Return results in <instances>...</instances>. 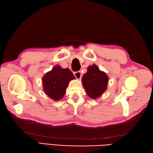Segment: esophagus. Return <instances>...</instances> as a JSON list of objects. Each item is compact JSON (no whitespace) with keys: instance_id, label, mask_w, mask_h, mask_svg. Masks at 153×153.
<instances>
[{"instance_id":"esophagus-1","label":"esophagus","mask_w":153,"mask_h":153,"mask_svg":"<svg viewBox=\"0 0 153 153\" xmlns=\"http://www.w3.org/2000/svg\"><path fill=\"white\" fill-rule=\"evenodd\" d=\"M74 75H75V76L76 77V79L78 80H80L81 77H82V73L80 71H76L74 73Z\"/></svg>"}]
</instances>
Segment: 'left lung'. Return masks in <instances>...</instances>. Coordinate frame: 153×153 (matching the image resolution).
Returning a JSON list of instances; mask_svg holds the SVG:
<instances>
[{"mask_svg":"<svg viewBox=\"0 0 153 153\" xmlns=\"http://www.w3.org/2000/svg\"><path fill=\"white\" fill-rule=\"evenodd\" d=\"M82 80L87 94L92 99H96L106 90L108 77L104 71L93 64L87 68V71Z\"/></svg>","mask_w":153,"mask_h":153,"instance_id":"8db88e82","label":"left lung"}]
</instances>
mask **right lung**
I'll list each match as a JSON object with an SVG mask.
<instances>
[{"instance_id":"right-lung-1","label":"right lung","mask_w":153,"mask_h":153,"mask_svg":"<svg viewBox=\"0 0 153 153\" xmlns=\"http://www.w3.org/2000/svg\"><path fill=\"white\" fill-rule=\"evenodd\" d=\"M73 79L75 77L68 68L55 66L42 78L43 91L53 100H60L65 94L69 81Z\"/></svg>"}]
</instances>
